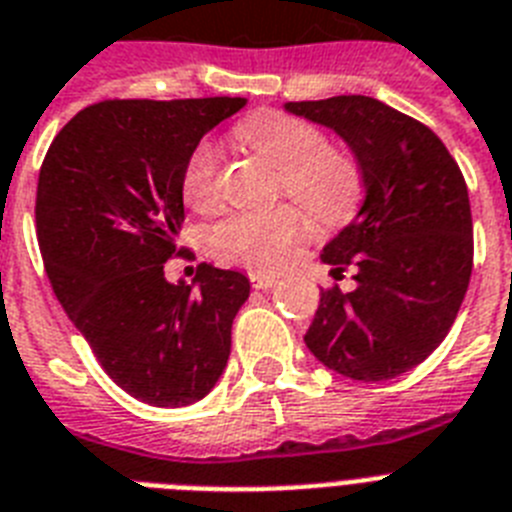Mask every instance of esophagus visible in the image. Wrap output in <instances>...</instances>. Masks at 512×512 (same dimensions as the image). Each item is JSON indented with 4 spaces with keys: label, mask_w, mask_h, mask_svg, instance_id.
<instances>
[{
    "label": "esophagus",
    "mask_w": 512,
    "mask_h": 512,
    "mask_svg": "<svg viewBox=\"0 0 512 512\" xmlns=\"http://www.w3.org/2000/svg\"><path fill=\"white\" fill-rule=\"evenodd\" d=\"M251 285L256 287V290H269V287L277 285V277L264 272H251Z\"/></svg>",
    "instance_id": "34e87169"
}]
</instances>
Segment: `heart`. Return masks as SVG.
<instances>
[{
	"instance_id": "heart-1",
	"label": "heart",
	"mask_w": 512,
	"mask_h": 512,
	"mask_svg": "<svg viewBox=\"0 0 512 512\" xmlns=\"http://www.w3.org/2000/svg\"><path fill=\"white\" fill-rule=\"evenodd\" d=\"M240 141L259 151L280 170L282 190L314 217L337 222L361 196V170L348 151L324 143L322 130L282 112H259L240 122ZM183 198L190 209L217 204V149L201 141L183 170ZM308 235V219L293 206L269 214L235 211L209 235L211 253L222 261L277 272L290 264Z\"/></svg>"
}]
</instances>
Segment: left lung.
Wrapping results in <instances>:
<instances>
[{"instance_id":"obj_1","label":"left lung","mask_w":512,"mask_h":512,"mask_svg":"<svg viewBox=\"0 0 512 512\" xmlns=\"http://www.w3.org/2000/svg\"><path fill=\"white\" fill-rule=\"evenodd\" d=\"M285 112L340 135L361 170L356 217L324 246L356 287L324 290L306 348L358 382H387L424 361L453 327L474 266L466 180L432 130L371 96L287 101Z\"/></svg>"}]
</instances>
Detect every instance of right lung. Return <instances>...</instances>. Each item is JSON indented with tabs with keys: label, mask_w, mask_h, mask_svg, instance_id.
<instances>
[{
	"label": "right lung",
	"mask_w": 512,
	"mask_h": 512,
	"mask_svg": "<svg viewBox=\"0 0 512 512\" xmlns=\"http://www.w3.org/2000/svg\"><path fill=\"white\" fill-rule=\"evenodd\" d=\"M246 104L101 101L59 130L38 172L36 232L54 295L112 382L156 408L209 395L251 293L246 274L211 264L190 285L164 277L190 151Z\"/></svg>",
	"instance_id": "1"
}]
</instances>
